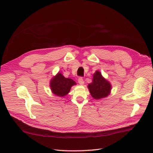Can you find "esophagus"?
<instances>
[{
  "label": "esophagus",
  "instance_id": "obj_1",
  "mask_svg": "<svg viewBox=\"0 0 153 153\" xmlns=\"http://www.w3.org/2000/svg\"><path fill=\"white\" fill-rule=\"evenodd\" d=\"M78 82L81 85H83L84 84V79H83V78L82 77H80L78 79Z\"/></svg>",
  "mask_w": 153,
  "mask_h": 153
}]
</instances>
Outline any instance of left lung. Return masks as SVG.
<instances>
[{
	"mask_svg": "<svg viewBox=\"0 0 153 153\" xmlns=\"http://www.w3.org/2000/svg\"><path fill=\"white\" fill-rule=\"evenodd\" d=\"M111 87L110 84L102 77L98 71L94 74L92 82L88 85L92 97L95 99L106 97L110 94Z\"/></svg>",
	"mask_w": 153,
	"mask_h": 153,
	"instance_id": "8db88e82",
	"label": "left lung"
}]
</instances>
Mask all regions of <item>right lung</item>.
I'll list each match as a JSON object with an SVG mask.
<instances>
[{
    "instance_id": "right-lung-1",
    "label": "right lung",
    "mask_w": 153,
    "mask_h": 153,
    "mask_svg": "<svg viewBox=\"0 0 153 153\" xmlns=\"http://www.w3.org/2000/svg\"><path fill=\"white\" fill-rule=\"evenodd\" d=\"M75 84H76L73 80L65 78L61 73H58L50 82V87L53 94L61 97H64L68 94L71 87Z\"/></svg>"
}]
</instances>
